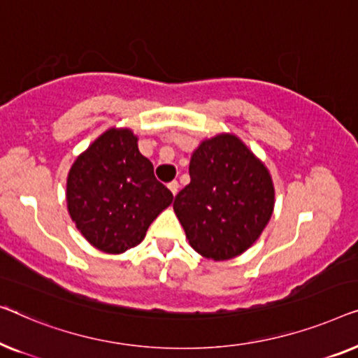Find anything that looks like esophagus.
<instances>
[{"label":"esophagus","mask_w":358,"mask_h":358,"mask_svg":"<svg viewBox=\"0 0 358 358\" xmlns=\"http://www.w3.org/2000/svg\"><path fill=\"white\" fill-rule=\"evenodd\" d=\"M169 189L172 191V194L175 196L178 193V189H180V185H178V181H170L169 183Z\"/></svg>","instance_id":"esophagus-1"}]
</instances>
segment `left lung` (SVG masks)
<instances>
[{
	"instance_id": "left-lung-1",
	"label": "left lung",
	"mask_w": 358,
	"mask_h": 358,
	"mask_svg": "<svg viewBox=\"0 0 358 358\" xmlns=\"http://www.w3.org/2000/svg\"><path fill=\"white\" fill-rule=\"evenodd\" d=\"M189 178L175 196L173 210L191 248L214 261L245 253L274 210L268 167L238 136L222 133L194 149Z\"/></svg>"
}]
</instances>
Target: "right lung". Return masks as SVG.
I'll use <instances>...</instances> for the list:
<instances>
[{"instance_id":"add662e5","label":"right lung","mask_w":358,"mask_h":358,"mask_svg":"<svg viewBox=\"0 0 358 358\" xmlns=\"http://www.w3.org/2000/svg\"><path fill=\"white\" fill-rule=\"evenodd\" d=\"M172 201L129 128L105 131L69 169L68 213L84 238L103 253L120 255L138 246Z\"/></svg>"}]
</instances>
